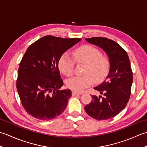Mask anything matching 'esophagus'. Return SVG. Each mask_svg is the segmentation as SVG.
<instances>
[{"label": "esophagus", "instance_id": "esophagus-1", "mask_svg": "<svg viewBox=\"0 0 147 147\" xmlns=\"http://www.w3.org/2000/svg\"><path fill=\"white\" fill-rule=\"evenodd\" d=\"M82 93H80V92H74L73 91L72 92V95H82Z\"/></svg>", "mask_w": 147, "mask_h": 147}]
</instances>
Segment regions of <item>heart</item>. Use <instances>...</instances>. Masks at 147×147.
<instances>
[{"mask_svg": "<svg viewBox=\"0 0 147 147\" xmlns=\"http://www.w3.org/2000/svg\"><path fill=\"white\" fill-rule=\"evenodd\" d=\"M73 55L76 63L85 65L83 73L85 76L68 80L66 82L68 88L74 92H82L91 86L93 81L96 83L102 82L108 75L111 68L110 60L102 55L98 49L91 45H84L76 49ZM58 67L59 71L67 77L73 74L74 62L66 53L59 59Z\"/></svg>", "mask_w": 147, "mask_h": 147, "instance_id": "obj_1", "label": "heart"}]
</instances>
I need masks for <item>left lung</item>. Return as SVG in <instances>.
Returning <instances> with one entry per match:
<instances>
[{"label": "left lung", "instance_id": "1", "mask_svg": "<svg viewBox=\"0 0 147 147\" xmlns=\"http://www.w3.org/2000/svg\"><path fill=\"white\" fill-rule=\"evenodd\" d=\"M102 49L107 54L111 68L106 79L94 88L103 96H92V101L85 107L90 117L106 120L115 117L128 102L133 82V72L126 52L117 43L102 37L85 39Z\"/></svg>", "mask_w": 147, "mask_h": 147}]
</instances>
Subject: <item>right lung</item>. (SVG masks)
Instances as JSON below:
<instances>
[{"mask_svg":"<svg viewBox=\"0 0 147 147\" xmlns=\"http://www.w3.org/2000/svg\"><path fill=\"white\" fill-rule=\"evenodd\" d=\"M81 38L47 35L29 46L20 64L16 88L25 111L33 117L49 121L61 115L71 96L63 85L58 67L62 55Z\"/></svg>","mask_w":147,"mask_h":147,"instance_id":"right-lung-1","label":"right lung"}]
</instances>
